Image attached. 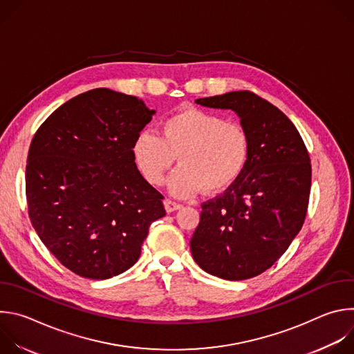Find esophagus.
Listing matches in <instances>:
<instances>
[{
    "label": "esophagus",
    "mask_w": 354,
    "mask_h": 354,
    "mask_svg": "<svg viewBox=\"0 0 354 354\" xmlns=\"http://www.w3.org/2000/svg\"><path fill=\"white\" fill-rule=\"evenodd\" d=\"M164 206H165V210H167L168 213H172V212H176V210L182 209V205H180V203H178V201H174V200H169V198H167V200L164 201Z\"/></svg>",
    "instance_id": "obj_1"
}]
</instances>
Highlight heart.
Segmentation results:
<instances>
[{"mask_svg": "<svg viewBox=\"0 0 354 354\" xmlns=\"http://www.w3.org/2000/svg\"><path fill=\"white\" fill-rule=\"evenodd\" d=\"M248 131L223 116L189 108L161 122L160 136L144 130L131 147L136 165L153 185L164 182L176 161L169 186L178 196H190L200 189L218 192L242 172L249 157Z\"/></svg>", "mask_w": 354, "mask_h": 354, "instance_id": "obj_1", "label": "heart"}]
</instances>
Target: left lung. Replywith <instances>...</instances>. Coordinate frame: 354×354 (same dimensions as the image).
<instances>
[{
    "instance_id": "1",
    "label": "left lung",
    "mask_w": 354,
    "mask_h": 354,
    "mask_svg": "<svg viewBox=\"0 0 354 354\" xmlns=\"http://www.w3.org/2000/svg\"><path fill=\"white\" fill-rule=\"evenodd\" d=\"M194 102L234 111L250 147L239 176L201 205L192 257L205 272L225 280L255 277L276 263L304 224L311 190L307 147L280 109L250 91Z\"/></svg>"
}]
</instances>
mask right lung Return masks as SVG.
I'll return each mask as SVG.
<instances>
[{
    "mask_svg": "<svg viewBox=\"0 0 354 354\" xmlns=\"http://www.w3.org/2000/svg\"><path fill=\"white\" fill-rule=\"evenodd\" d=\"M141 99L96 88L63 104L33 136L26 164L29 218L75 274L105 280L140 258L164 196L138 172L131 147L153 119Z\"/></svg>",
    "mask_w": 354,
    "mask_h": 354,
    "instance_id": "right-lung-1",
    "label": "right lung"
}]
</instances>
